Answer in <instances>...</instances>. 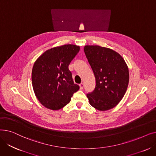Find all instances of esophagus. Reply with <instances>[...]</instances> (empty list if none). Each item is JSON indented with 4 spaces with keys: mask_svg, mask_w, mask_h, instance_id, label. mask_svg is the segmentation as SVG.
<instances>
[{
    "mask_svg": "<svg viewBox=\"0 0 156 156\" xmlns=\"http://www.w3.org/2000/svg\"><path fill=\"white\" fill-rule=\"evenodd\" d=\"M79 86H80V90H82V89L83 88L84 85H83V83H80V84L79 85Z\"/></svg>",
    "mask_w": 156,
    "mask_h": 156,
    "instance_id": "34e87169",
    "label": "esophagus"
}]
</instances>
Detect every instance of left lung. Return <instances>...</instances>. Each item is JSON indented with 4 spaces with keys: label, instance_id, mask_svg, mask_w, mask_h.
I'll return each instance as SVG.
<instances>
[{
    "label": "left lung",
    "instance_id": "left-lung-1",
    "mask_svg": "<svg viewBox=\"0 0 156 156\" xmlns=\"http://www.w3.org/2000/svg\"><path fill=\"white\" fill-rule=\"evenodd\" d=\"M84 52L95 78L94 90L87 94L92 107L101 111L116 106L129 83V70L122 56L111 48L85 45Z\"/></svg>",
    "mask_w": 156,
    "mask_h": 156
}]
</instances>
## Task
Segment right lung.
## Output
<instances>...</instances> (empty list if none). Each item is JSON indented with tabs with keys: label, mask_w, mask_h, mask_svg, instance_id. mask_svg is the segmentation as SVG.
<instances>
[{
	"label": "right lung",
	"mask_w": 156,
	"mask_h": 156,
	"mask_svg": "<svg viewBox=\"0 0 156 156\" xmlns=\"http://www.w3.org/2000/svg\"><path fill=\"white\" fill-rule=\"evenodd\" d=\"M80 46L66 44L44 52L32 69L31 81L38 101L51 110H59L71 101L80 87L74 83L68 66Z\"/></svg>",
	"instance_id": "obj_1"
}]
</instances>
